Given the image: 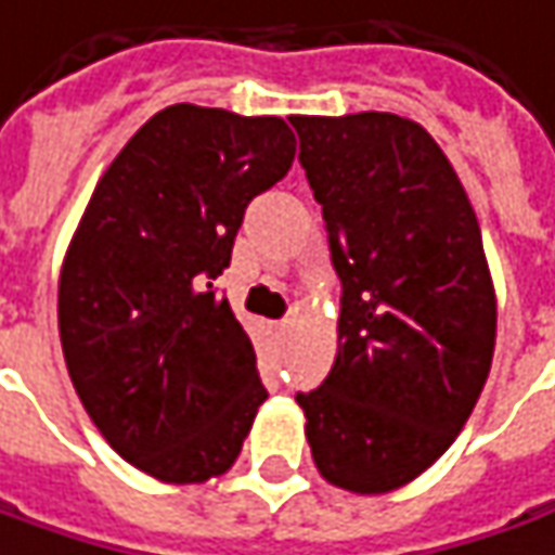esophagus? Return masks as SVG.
Here are the masks:
<instances>
[{"instance_id":"esophagus-1","label":"esophagus","mask_w":555,"mask_h":555,"mask_svg":"<svg viewBox=\"0 0 555 555\" xmlns=\"http://www.w3.org/2000/svg\"><path fill=\"white\" fill-rule=\"evenodd\" d=\"M267 327H270V334H273L276 340H279V337H285V331H288V325H285V322H270Z\"/></svg>"}]
</instances>
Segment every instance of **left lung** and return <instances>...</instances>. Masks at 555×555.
I'll return each instance as SVG.
<instances>
[{"instance_id":"left-lung-1","label":"left lung","mask_w":555,"mask_h":555,"mask_svg":"<svg viewBox=\"0 0 555 555\" xmlns=\"http://www.w3.org/2000/svg\"><path fill=\"white\" fill-rule=\"evenodd\" d=\"M300 167L340 276L337 358L300 391L327 483L383 495L465 428L495 352V288L474 206L416 120L297 115Z\"/></svg>"}]
</instances>
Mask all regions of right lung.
Returning a JSON list of instances; mask_svg holds the SVG:
<instances>
[{"label": "right lung", "mask_w": 555, "mask_h": 555, "mask_svg": "<svg viewBox=\"0 0 555 555\" xmlns=\"http://www.w3.org/2000/svg\"><path fill=\"white\" fill-rule=\"evenodd\" d=\"M282 118L179 103L96 182L60 270L72 386L108 447L164 483H203L243 450L267 388L212 279L251 199L292 169Z\"/></svg>", "instance_id": "1"}]
</instances>
